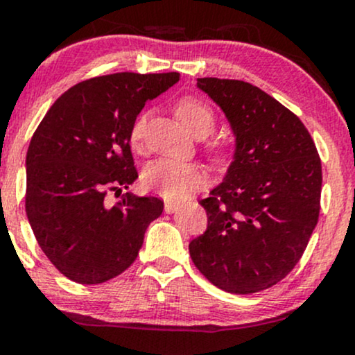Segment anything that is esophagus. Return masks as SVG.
Instances as JSON below:
<instances>
[{
  "label": "esophagus",
  "instance_id": "34e87169",
  "mask_svg": "<svg viewBox=\"0 0 355 355\" xmlns=\"http://www.w3.org/2000/svg\"><path fill=\"white\" fill-rule=\"evenodd\" d=\"M178 209H180V205L175 202H165V211L166 214H173V211H177Z\"/></svg>",
  "mask_w": 355,
  "mask_h": 355
}]
</instances>
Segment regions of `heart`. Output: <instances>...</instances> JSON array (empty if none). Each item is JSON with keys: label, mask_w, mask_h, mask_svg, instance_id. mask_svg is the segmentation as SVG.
<instances>
[{"label": "heart", "mask_w": 355, "mask_h": 355, "mask_svg": "<svg viewBox=\"0 0 355 355\" xmlns=\"http://www.w3.org/2000/svg\"><path fill=\"white\" fill-rule=\"evenodd\" d=\"M177 116L187 128V132L195 138L210 135L215 126V115L211 108L197 98H183L178 101ZM145 125L146 116L141 115L130 133L133 145H138L144 140ZM223 157L225 155L222 150L214 152L215 160H223ZM141 180L148 190L162 195L166 200L178 202L189 197L191 191L200 189L205 183V173L197 164L162 158V160H155L146 166Z\"/></svg>", "instance_id": "obj_1"}]
</instances>
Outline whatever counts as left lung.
Wrapping results in <instances>:
<instances>
[{
  "mask_svg": "<svg viewBox=\"0 0 355 355\" xmlns=\"http://www.w3.org/2000/svg\"><path fill=\"white\" fill-rule=\"evenodd\" d=\"M225 113L235 153L200 200L209 227L190 242L195 267L230 294L266 291L291 274L320 211L322 165L300 118L247 81L197 78Z\"/></svg>",
  "mask_w": 355,
  "mask_h": 355,
  "instance_id": "left-lung-1",
  "label": "left lung"
}]
</instances>
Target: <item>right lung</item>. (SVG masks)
<instances>
[{"instance_id":"obj_1","label":"right lung","mask_w":355,"mask_h":355,"mask_svg":"<svg viewBox=\"0 0 355 355\" xmlns=\"http://www.w3.org/2000/svg\"><path fill=\"white\" fill-rule=\"evenodd\" d=\"M180 73H113L64 92L38 125L26 153V215L38 245L64 277L101 284L135 262L146 227L164 211L157 197L108 191L138 178L130 133L138 113Z\"/></svg>"}]
</instances>
